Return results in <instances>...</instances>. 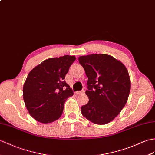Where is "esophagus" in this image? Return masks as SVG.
Here are the masks:
<instances>
[{
  "instance_id": "34e87169",
  "label": "esophagus",
  "mask_w": 155,
  "mask_h": 155,
  "mask_svg": "<svg viewBox=\"0 0 155 155\" xmlns=\"http://www.w3.org/2000/svg\"><path fill=\"white\" fill-rule=\"evenodd\" d=\"M84 93H85V91H84V90H82V91H81L77 92V94H78V95H80V94H84Z\"/></svg>"
}]
</instances>
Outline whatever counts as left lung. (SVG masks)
<instances>
[{"label": "left lung", "instance_id": "1", "mask_svg": "<svg viewBox=\"0 0 155 155\" xmlns=\"http://www.w3.org/2000/svg\"><path fill=\"white\" fill-rule=\"evenodd\" d=\"M78 61L88 78L86 94L89 101L81 107L82 116L96 124H108L127 101L131 82L126 67L106 54L81 56Z\"/></svg>", "mask_w": 155, "mask_h": 155}]
</instances>
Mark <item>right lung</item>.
Instances as JSON below:
<instances>
[{"instance_id":"add662e5","label":"right lung","mask_w":155,"mask_h":155,"mask_svg":"<svg viewBox=\"0 0 155 155\" xmlns=\"http://www.w3.org/2000/svg\"><path fill=\"white\" fill-rule=\"evenodd\" d=\"M75 59V56L70 55L49 58L28 74L23 87V98L34 120L48 124L61 116L67 98L74 94L64 77Z\"/></svg>"}]
</instances>
